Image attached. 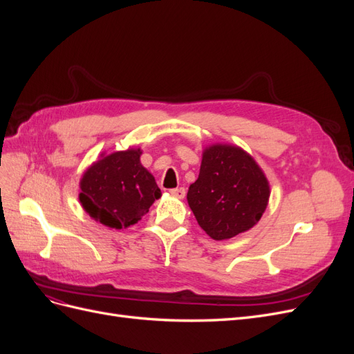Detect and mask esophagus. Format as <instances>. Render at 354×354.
Listing matches in <instances>:
<instances>
[{"label":"esophagus","mask_w":354,"mask_h":354,"mask_svg":"<svg viewBox=\"0 0 354 354\" xmlns=\"http://www.w3.org/2000/svg\"><path fill=\"white\" fill-rule=\"evenodd\" d=\"M169 194L173 195L174 198H178V199H183L186 196V189L185 187H176V189H171Z\"/></svg>","instance_id":"esophagus-1"}]
</instances>
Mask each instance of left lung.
<instances>
[{
    "label": "left lung",
    "instance_id": "8db88e82",
    "mask_svg": "<svg viewBox=\"0 0 354 354\" xmlns=\"http://www.w3.org/2000/svg\"><path fill=\"white\" fill-rule=\"evenodd\" d=\"M269 183L242 149L216 145L202 156L187 202L199 226L216 241L230 239L259 221L269 201Z\"/></svg>",
    "mask_w": 354,
    "mask_h": 354
}]
</instances>
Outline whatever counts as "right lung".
I'll return each instance as SVG.
<instances>
[{"label":"right lung","mask_w":354,"mask_h":354,"mask_svg":"<svg viewBox=\"0 0 354 354\" xmlns=\"http://www.w3.org/2000/svg\"><path fill=\"white\" fill-rule=\"evenodd\" d=\"M140 149L115 152L90 167L81 180L84 209L113 229L136 224L151 208L160 190L140 164Z\"/></svg>","instance_id":"obj_1"}]
</instances>
